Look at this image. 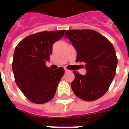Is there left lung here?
Returning <instances> with one entry per match:
<instances>
[{"mask_svg":"<svg viewBox=\"0 0 129 129\" xmlns=\"http://www.w3.org/2000/svg\"><path fill=\"white\" fill-rule=\"evenodd\" d=\"M63 36L61 31L40 32L26 37L16 48L12 63L16 84L32 102L44 104L55 95L64 69L48 66L47 62L53 44Z\"/></svg>","mask_w":129,"mask_h":129,"instance_id":"left-lung-1","label":"left lung"}]
</instances>
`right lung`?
I'll list each match as a JSON object with an SVG mask.
<instances>
[{
    "instance_id": "add662e5",
    "label": "right lung",
    "mask_w": 129,
    "mask_h": 129,
    "mask_svg": "<svg viewBox=\"0 0 129 129\" xmlns=\"http://www.w3.org/2000/svg\"><path fill=\"white\" fill-rule=\"evenodd\" d=\"M92 35L91 30H73L67 37L75 47L76 61L84 63L86 70L84 75L73 72L75 79L71 88L77 97L88 102L99 99L106 92L115 75L117 64L113 45L106 39Z\"/></svg>"
}]
</instances>
